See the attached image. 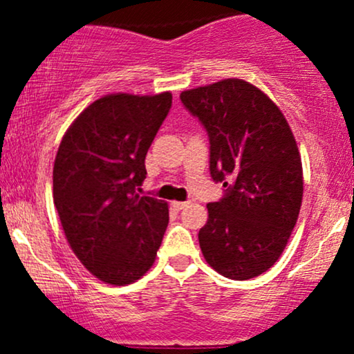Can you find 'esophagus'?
<instances>
[{
    "mask_svg": "<svg viewBox=\"0 0 354 354\" xmlns=\"http://www.w3.org/2000/svg\"><path fill=\"white\" fill-rule=\"evenodd\" d=\"M188 205H189V201H173V208L178 209V211L185 209Z\"/></svg>",
    "mask_w": 354,
    "mask_h": 354,
    "instance_id": "obj_1",
    "label": "esophagus"
}]
</instances>
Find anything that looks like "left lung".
Instances as JSON below:
<instances>
[{
    "label": "left lung",
    "mask_w": 354,
    "mask_h": 354,
    "mask_svg": "<svg viewBox=\"0 0 354 354\" xmlns=\"http://www.w3.org/2000/svg\"><path fill=\"white\" fill-rule=\"evenodd\" d=\"M180 98L208 131L211 178L228 188L206 205L208 221L198 234L203 256L230 279L259 276L281 256L301 208L293 131L270 96L245 80H221Z\"/></svg>",
    "instance_id": "obj_1"
}]
</instances>
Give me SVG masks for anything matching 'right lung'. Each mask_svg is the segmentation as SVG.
Wrapping results in <instances>:
<instances>
[{
  "mask_svg": "<svg viewBox=\"0 0 354 354\" xmlns=\"http://www.w3.org/2000/svg\"><path fill=\"white\" fill-rule=\"evenodd\" d=\"M171 93H115L93 101L64 133L53 200L73 253L108 284L135 283L153 266L169 221L168 203L140 196L145 158Z\"/></svg>",
  "mask_w": 354,
  "mask_h": 354,
  "instance_id": "add662e5",
  "label": "right lung"
}]
</instances>
